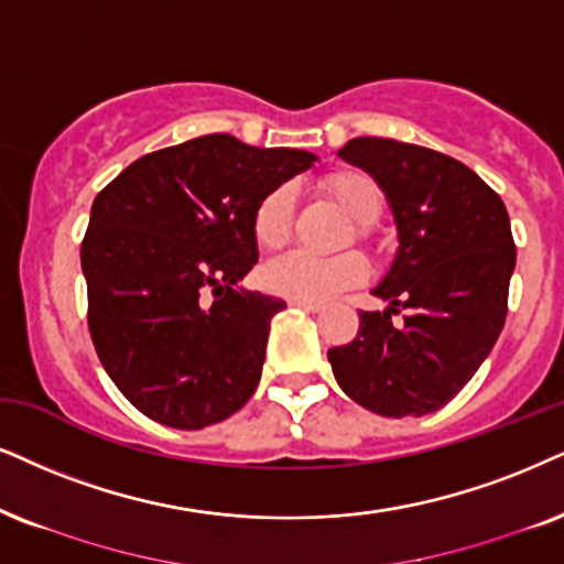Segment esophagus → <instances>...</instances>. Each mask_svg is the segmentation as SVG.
<instances>
[{"label": "esophagus", "mask_w": 564, "mask_h": 564, "mask_svg": "<svg viewBox=\"0 0 564 564\" xmlns=\"http://www.w3.org/2000/svg\"><path fill=\"white\" fill-rule=\"evenodd\" d=\"M289 304L299 306V310H304V312H312V315H315V312H323V304H315V302H299V299H291Z\"/></svg>", "instance_id": "1"}]
</instances>
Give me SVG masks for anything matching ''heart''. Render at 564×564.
<instances>
[{"instance_id":"obj_1","label":"heart","mask_w":564,"mask_h":564,"mask_svg":"<svg viewBox=\"0 0 564 564\" xmlns=\"http://www.w3.org/2000/svg\"><path fill=\"white\" fill-rule=\"evenodd\" d=\"M327 195L340 205V210L354 220V234L367 237L369 226L380 218L382 189L372 176L361 171H335L323 182ZM294 224V187L278 184L260 199L254 210V239L262 247H278L289 239ZM262 286L278 296L299 299V302H327L344 294L346 289L359 286L367 278V262L359 254L348 252L338 258H317L304 249L278 254L260 270Z\"/></svg>"}]
</instances>
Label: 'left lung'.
Returning a JSON list of instances; mask_svg holds the SVG:
<instances>
[{"label":"left lung","instance_id":"obj_1","mask_svg":"<svg viewBox=\"0 0 564 564\" xmlns=\"http://www.w3.org/2000/svg\"><path fill=\"white\" fill-rule=\"evenodd\" d=\"M338 159L380 184L398 249L372 289L388 306L361 312L359 335L327 351L335 380L380 416L440 411L502 333L516 270L508 210L471 169L430 148L354 138ZM398 305L401 328L389 319Z\"/></svg>","mask_w":564,"mask_h":564}]
</instances>
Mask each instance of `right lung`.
<instances>
[{
    "label": "right lung",
    "mask_w": 564,
    "mask_h": 564,
    "mask_svg": "<svg viewBox=\"0 0 564 564\" xmlns=\"http://www.w3.org/2000/svg\"><path fill=\"white\" fill-rule=\"evenodd\" d=\"M315 161L203 134L142 155L93 199L80 249L90 338L153 422L203 430L258 390L270 319L286 302L241 286L258 262L254 210Z\"/></svg>",
    "instance_id": "right-lung-1"
}]
</instances>
